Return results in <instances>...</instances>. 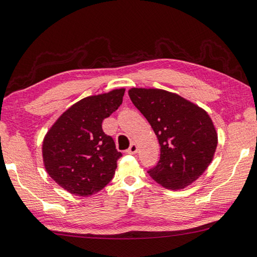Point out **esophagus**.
<instances>
[{"mask_svg": "<svg viewBox=\"0 0 257 257\" xmlns=\"http://www.w3.org/2000/svg\"><path fill=\"white\" fill-rule=\"evenodd\" d=\"M137 149H138L137 148V145L135 144V143H132V145H130L129 148L125 152H127V154H130V155H133V154H136L137 153Z\"/></svg>", "mask_w": 257, "mask_h": 257, "instance_id": "1", "label": "esophagus"}]
</instances>
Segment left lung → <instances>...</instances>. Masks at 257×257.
Segmentation results:
<instances>
[{
	"label": "left lung",
	"instance_id": "1",
	"mask_svg": "<svg viewBox=\"0 0 257 257\" xmlns=\"http://www.w3.org/2000/svg\"><path fill=\"white\" fill-rule=\"evenodd\" d=\"M129 96L151 123L161 147L157 165L147 173L171 190L184 189L201 176L217 148V133L206 111L157 88H132Z\"/></svg>",
	"mask_w": 257,
	"mask_h": 257
}]
</instances>
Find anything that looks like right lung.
Here are the masks:
<instances>
[{
    "label": "right lung",
    "instance_id": "obj_1",
    "mask_svg": "<svg viewBox=\"0 0 257 257\" xmlns=\"http://www.w3.org/2000/svg\"><path fill=\"white\" fill-rule=\"evenodd\" d=\"M124 88L87 96L65 111L46 135L43 157L47 173L72 194L87 197L113 179L122 154L102 129L103 119L122 103Z\"/></svg>",
    "mask_w": 257,
    "mask_h": 257
}]
</instances>
